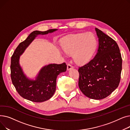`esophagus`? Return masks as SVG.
I'll use <instances>...</instances> for the list:
<instances>
[{
    "mask_svg": "<svg viewBox=\"0 0 130 130\" xmlns=\"http://www.w3.org/2000/svg\"><path fill=\"white\" fill-rule=\"evenodd\" d=\"M73 69V66H72L70 64H68L67 66V70L69 71V70H70L71 69Z\"/></svg>",
    "mask_w": 130,
    "mask_h": 130,
    "instance_id": "34e87169",
    "label": "esophagus"
}]
</instances>
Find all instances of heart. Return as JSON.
<instances>
[{
	"label": "heart",
	"mask_w": 130,
	"mask_h": 130,
	"mask_svg": "<svg viewBox=\"0 0 130 130\" xmlns=\"http://www.w3.org/2000/svg\"><path fill=\"white\" fill-rule=\"evenodd\" d=\"M97 41L90 32L80 33L67 36L61 43L63 51L67 55L73 54L74 61L79 64L89 62L95 53Z\"/></svg>",
	"instance_id": "b5f03b06"
}]
</instances>
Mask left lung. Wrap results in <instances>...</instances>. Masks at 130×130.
Here are the masks:
<instances>
[{
  "mask_svg": "<svg viewBox=\"0 0 130 130\" xmlns=\"http://www.w3.org/2000/svg\"><path fill=\"white\" fill-rule=\"evenodd\" d=\"M99 46L95 57L79 67L78 86L85 96L101 100L110 95L120 83L122 59L117 42L95 28Z\"/></svg>",
  "mask_w": 130,
  "mask_h": 130,
  "instance_id": "1",
  "label": "left lung"
}]
</instances>
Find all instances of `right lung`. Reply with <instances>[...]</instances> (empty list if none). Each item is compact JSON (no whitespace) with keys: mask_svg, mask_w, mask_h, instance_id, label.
Wrapping results in <instances>:
<instances>
[{"mask_svg":"<svg viewBox=\"0 0 130 130\" xmlns=\"http://www.w3.org/2000/svg\"><path fill=\"white\" fill-rule=\"evenodd\" d=\"M57 30L49 29L45 31H34L20 43L11 58V78L18 94L23 98L34 102H43L50 99L55 92L56 79L58 75L66 71L65 63L51 64L42 67L35 79L28 78L19 64L20 56L38 35H46Z\"/></svg>","mask_w":130,"mask_h":130,"instance_id":"right-lung-1","label":"right lung"}]
</instances>
